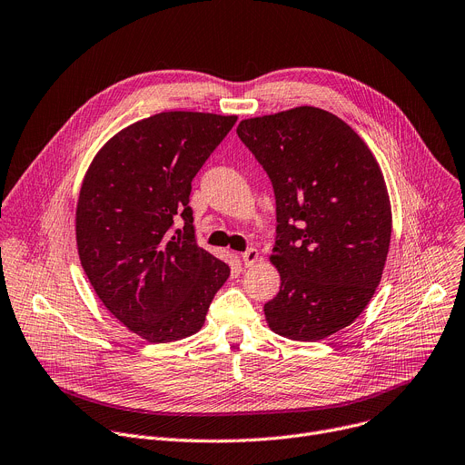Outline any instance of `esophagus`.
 I'll return each instance as SVG.
<instances>
[{"label": "esophagus", "mask_w": 465, "mask_h": 465, "mask_svg": "<svg viewBox=\"0 0 465 465\" xmlns=\"http://www.w3.org/2000/svg\"><path fill=\"white\" fill-rule=\"evenodd\" d=\"M257 261H259V249H255V247H249L247 252L242 253L243 266H253Z\"/></svg>", "instance_id": "obj_1"}]
</instances>
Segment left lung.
Returning a JSON list of instances; mask_svg holds the SVG:
<instances>
[{"label": "left lung", "instance_id": "left-lung-1", "mask_svg": "<svg viewBox=\"0 0 465 465\" xmlns=\"http://www.w3.org/2000/svg\"><path fill=\"white\" fill-rule=\"evenodd\" d=\"M275 195L270 261L281 287L268 326L294 341H322L363 312L381 279L391 203L378 162L337 115L312 105L245 119L236 128Z\"/></svg>", "mask_w": 465, "mask_h": 465}]
</instances>
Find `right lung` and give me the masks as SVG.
<instances>
[{"label":"right lung","instance_id":"obj_1","mask_svg":"<svg viewBox=\"0 0 465 465\" xmlns=\"http://www.w3.org/2000/svg\"><path fill=\"white\" fill-rule=\"evenodd\" d=\"M236 115L165 112L114 135L80 190L76 242L100 302L130 331L171 342L201 330L231 268L199 247L192 181ZM185 227L173 229L175 216Z\"/></svg>","mask_w":465,"mask_h":465}]
</instances>
